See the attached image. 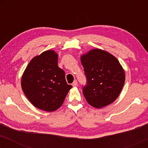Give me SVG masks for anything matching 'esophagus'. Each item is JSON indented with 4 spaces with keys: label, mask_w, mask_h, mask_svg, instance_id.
<instances>
[{
    "label": "esophagus",
    "mask_w": 148,
    "mask_h": 148,
    "mask_svg": "<svg viewBox=\"0 0 148 148\" xmlns=\"http://www.w3.org/2000/svg\"><path fill=\"white\" fill-rule=\"evenodd\" d=\"M78 86V83H77V81L75 80V81H74V82L72 83V86H74V87H75V86Z\"/></svg>",
    "instance_id": "esophagus-1"
}]
</instances>
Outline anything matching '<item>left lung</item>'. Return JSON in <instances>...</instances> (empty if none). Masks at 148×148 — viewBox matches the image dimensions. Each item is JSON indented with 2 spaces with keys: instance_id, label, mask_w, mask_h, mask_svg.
<instances>
[{
  "instance_id": "1",
  "label": "left lung",
  "mask_w": 148,
  "mask_h": 148,
  "mask_svg": "<svg viewBox=\"0 0 148 148\" xmlns=\"http://www.w3.org/2000/svg\"><path fill=\"white\" fill-rule=\"evenodd\" d=\"M86 84L84 95L90 105L102 108L117 99L125 81L123 67L109 53L93 49L81 56Z\"/></svg>"
}]
</instances>
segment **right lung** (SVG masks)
Here are the masks:
<instances>
[{
    "label": "right lung",
    "mask_w": 148,
    "mask_h": 148,
    "mask_svg": "<svg viewBox=\"0 0 148 148\" xmlns=\"http://www.w3.org/2000/svg\"><path fill=\"white\" fill-rule=\"evenodd\" d=\"M21 87L34 106L50 112L62 106L72 86L67 84L65 73L58 65V55L49 50L29 62L22 76Z\"/></svg>",
    "instance_id": "obj_1"
}]
</instances>
